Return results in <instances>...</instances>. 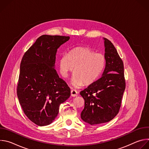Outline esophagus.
Returning a JSON list of instances; mask_svg holds the SVG:
<instances>
[{
	"label": "esophagus",
	"instance_id": "34e87169",
	"mask_svg": "<svg viewBox=\"0 0 149 149\" xmlns=\"http://www.w3.org/2000/svg\"><path fill=\"white\" fill-rule=\"evenodd\" d=\"M78 94V92L75 90H72L71 91V95L72 97H76Z\"/></svg>",
	"mask_w": 149,
	"mask_h": 149
}]
</instances>
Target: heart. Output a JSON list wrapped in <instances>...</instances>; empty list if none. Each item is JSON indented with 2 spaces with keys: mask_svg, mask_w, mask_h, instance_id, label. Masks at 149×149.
<instances>
[{
  "mask_svg": "<svg viewBox=\"0 0 149 149\" xmlns=\"http://www.w3.org/2000/svg\"><path fill=\"white\" fill-rule=\"evenodd\" d=\"M60 72L67 78L74 70L71 79L74 87H80L84 83L90 85L101 75L105 67V58L87 47H78L70 50L59 61Z\"/></svg>",
  "mask_w": 149,
  "mask_h": 149,
  "instance_id": "heart-1",
  "label": "heart"
}]
</instances>
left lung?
<instances>
[{"mask_svg":"<svg viewBox=\"0 0 149 149\" xmlns=\"http://www.w3.org/2000/svg\"><path fill=\"white\" fill-rule=\"evenodd\" d=\"M104 40L105 63L102 76L80 92L85 101L81 117L91 125L109 122L117 116L125 88L123 61L111 41Z\"/></svg>","mask_w":149,"mask_h":149,"instance_id":"left-lung-1","label":"left lung"}]
</instances>
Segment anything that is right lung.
<instances>
[{"instance_id":"obj_1","label":"right lung","mask_w":149,"mask_h":149,"mask_svg":"<svg viewBox=\"0 0 149 149\" xmlns=\"http://www.w3.org/2000/svg\"><path fill=\"white\" fill-rule=\"evenodd\" d=\"M70 38L42 35L21 61L17 97L25 114L39 126L52 123L59 113L60 104L71 95L70 87L55 70L57 49Z\"/></svg>"}]
</instances>
